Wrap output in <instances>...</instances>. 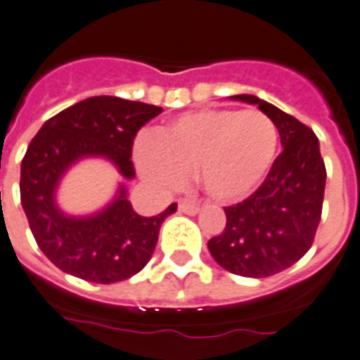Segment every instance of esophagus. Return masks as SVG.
<instances>
[{
	"mask_svg": "<svg viewBox=\"0 0 360 360\" xmlns=\"http://www.w3.org/2000/svg\"><path fill=\"white\" fill-rule=\"evenodd\" d=\"M178 210L182 212V214H188V215H197L200 212L197 204L189 202V200H182V202L178 204Z\"/></svg>",
	"mask_w": 360,
	"mask_h": 360,
	"instance_id": "obj_1",
	"label": "esophagus"
}]
</instances>
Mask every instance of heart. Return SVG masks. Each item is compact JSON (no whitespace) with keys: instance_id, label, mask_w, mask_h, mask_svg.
I'll return each mask as SVG.
<instances>
[{"instance_id":"1","label":"heart","mask_w":360,"mask_h":360,"mask_svg":"<svg viewBox=\"0 0 360 360\" xmlns=\"http://www.w3.org/2000/svg\"><path fill=\"white\" fill-rule=\"evenodd\" d=\"M277 126L260 111L210 108L184 113L135 145V165L160 189L180 188L195 171L204 195L232 204L251 197L271 171Z\"/></svg>"}]
</instances>
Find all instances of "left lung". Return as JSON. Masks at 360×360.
Here are the masks:
<instances>
[{
  "label": "left lung",
  "instance_id": "left-lung-1",
  "mask_svg": "<svg viewBox=\"0 0 360 360\" xmlns=\"http://www.w3.org/2000/svg\"><path fill=\"white\" fill-rule=\"evenodd\" d=\"M230 100L258 105L277 126L283 152L251 197L225 208V230L208 241V249L226 271L269 277L294 266L314 241L326 193V163L316 134L295 117L252 94Z\"/></svg>",
  "mask_w": 360,
  "mask_h": 360
}]
</instances>
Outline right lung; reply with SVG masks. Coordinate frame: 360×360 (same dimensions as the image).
<instances>
[{"label": "right lung", "mask_w": 360, "mask_h": 360, "mask_svg": "<svg viewBox=\"0 0 360 360\" xmlns=\"http://www.w3.org/2000/svg\"><path fill=\"white\" fill-rule=\"evenodd\" d=\"M160 113L162 108L150 103L93 96L46 120L27 146L20 172L22 206L40 251L68 275L111 284L130 278L150 260L162 223L176 204L143 217L119 184L102 210L70 215L59 208L57 189L66 172L87 158L108 160L124 180H134L135 135Z\"/></svg>", "instance_id": "obj_1"}]
</instances>
